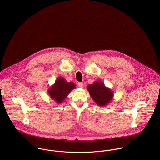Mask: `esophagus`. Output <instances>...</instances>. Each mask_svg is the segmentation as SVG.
Returning a JSON list of instances; mask_svg holds the SVG:
<instances>
[{
	"label": "esophagus",
	"instance_id": "obj_1",
	"mask_svg": "<svg viewBox=\"0 0 160 160\" xmlns=\"http://www.w3.org/2000/svg\"><path fill=\"white\" fill-rule=\"evenodd\" d=\"M78 86H79V87H80V88H83L84 84H83V82H78Z\"/></svg>",
	"mask_w": 160,
	"mask_h": 160
}]
</instances>
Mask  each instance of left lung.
<instances>
[{
  "label": "left lung",
  "instance_id": "1",
  "mask_svg": "<svg viewBox=\"0 0 160 160\" xmlns=\"http://www.w3.org/2000/svg\"><path fill=\"white\" fill-rule=\"evenodd\" d=\"M87 89L95 103L100 107L110 103L114 96L113 92L100 81H95L92 84L88 85Z\"/></svg>",
  "mask_w": 160,
  "mask_h": 160
}]
</instances>
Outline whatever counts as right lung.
Wrapping results in <instances>:
<instances>
[{"label":"right lung","mask_w":160,"mask_h":160,"mask_svg":"<svg viewBox=\"0 0 160 160\" xmlns=\"http://www.w3.org/2000/svg\"><path fill=\"white\" fill-rule=\"evenodd\" d=\"M75 88L74 82H67L63 77H58L55 83L48 88V93L56 103H62Z\"/></svg>","instance_id":"add662e5"}]
</instances>
